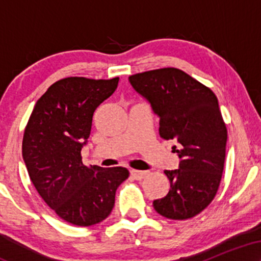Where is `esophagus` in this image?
Returning <instances> with one entry per match:
<instances>
[{"instance_id": "esophagus-1", "label": "esophagus", "mask_w": 261, "mask_h": 261, "mask_svg": "<svg viewBox=\"0 0 261 261\" xmlns=\"http://www.w3.org/2000/svg\"><path fill=\"white\" fill-rule=\"evenodd\" d=\"M131 175L134 176L136 180H141V179L145 178L146 175H147V172H145V170H135L133 169L131 170Z\"/></svg>"}]
</instances>
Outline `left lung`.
<instances>
[{"label": "left lung", "instance_id": "1", "mask_svg": "<svg viewBox=\"0 0 261 261\" xmlns=\"http://www.w3.org/2000/svg\"><path fill=\"white\" fill-rule=\"evenodd\" d=\"M128 81L160 118L162 139L178 142L173 148L179 168L164 170L170 189L153 207L170 220L196 216L214 200L223 173L227 128L217 97L174 67L133 74Z\"/></svg>", "mask_w": 261, "mask_h": 261}]
</instances>
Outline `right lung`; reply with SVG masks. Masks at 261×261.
<instances>
[{
	"mask_svg": "<svg viewBox=\"0 0 261 261\" xmlns=\"http://www.w3.org/2000/svg\"><path fill=\"white\" fill-rule=\"evenodd\" d=\"M118 83L119 77L58 81L39 98L24 130L22 154L33 185L59 217L74 226L106 220L116 189L128 178L124 167H88L81 155L93 114Z\"/></svg>",
	"mask_w": 261,
	"mask_h": 261,
	"instance_id": "obj_1",
	"label": "right lung"
}]
</instances>
